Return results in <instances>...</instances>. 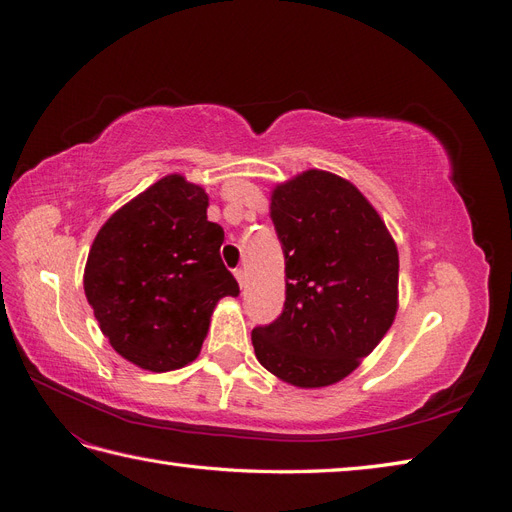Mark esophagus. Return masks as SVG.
Listing matches in <instances>:
<instances>
[{
    "label": "esophagus",
    "instance_id": "34e87169",
    "mask_svg": "<svg viewBox=\"0 0 512 512\" xmlns=\"http://www.w3.org/2000/svg\"><path fill=\"white\" fill-rule=\"evenodd\" d=\"M235 277H237L239 286L243 288V284H245V271H243V269H235Z\"/></svg>",
    "mask_w": 512,
    "mask_h": 512
}]
</instances>
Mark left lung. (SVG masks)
Instances as JSON below:
<instances>
[{
	"instance_id": "1",
	"label": "left lung",
	"mask_w": 512,
	"mask_h": 512,
	"mask_svg": "<svg viewBox=\"0 0 512 512\" xmlns=\"http://www.w3.org/2000/svg\"><path fill=\"white\" fill-rule=\"evenodd\" d=\"M271 220L286 262V301L280 316L252 331L256 359L294 386H329L393 324L397 247L367 198L324 170L277 185Z\"/></svg>"
}]
</instances>
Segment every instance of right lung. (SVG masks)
<instances>
[{"label":"right lung","instance_id":"add662e5","mask_svg":"<svg viewBox=\"0 0 512 512\" xmlns=\"http://www.w3.org/2000/svg\"><path fill=\"white\" fill-rule=\"evenodd\" d=\"M207 207L203 188L168 175L113 213L91 245L87 301L111 346L138 367L160 374L192 363L215 303L239 297Z\"/></svg>","mask_w":512,"mask_h":512}]
</instances>
